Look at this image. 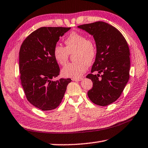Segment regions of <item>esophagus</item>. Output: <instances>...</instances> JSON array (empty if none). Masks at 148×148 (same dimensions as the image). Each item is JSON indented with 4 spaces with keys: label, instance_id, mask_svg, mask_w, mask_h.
Instances as JSON below:
<instances>
[{
    "label": "esophagus",
    "instance_id": "obj_1",
    "mask_svg": "<svg viewBox=\"0 0 148 148\" xmlns=\"http://www.w3.org/2000/svg\"><path fill=\"white\" fill-rule=\"evenodd\" d=\"M82 79H83V78H82V77H79V78H73V79H72V80H73V81H75V82L82 81Z\"/></svg>",
    "mask_w": 148,
    "mask_h": 148
}]
</instances>
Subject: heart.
I'll list each match as a JSON object with an SVG mask.
<instances>
[{"mask_svg":"<svg viewBox=\"0 0 148 148\" xmlns=\"http://www.w3.org/2000/svg\"><path fill=\"white\" fill-rule=\"evenodd\" d=\"M66 47L56 44L53 49L54 58L61 65L68 61L70 53L73 52V59L76 61L71 62L62 70L64 77L79 78L86 72L87 64L94 61L97 55V49L93 42L87 39L85 35L76 32L70 34L64 41Z\"/></svg>","mask_w":148,"mask_h":148,"instance_id":"1","label":"heart"}]
</instances>
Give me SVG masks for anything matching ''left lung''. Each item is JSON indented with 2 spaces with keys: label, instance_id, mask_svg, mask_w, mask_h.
<instances>
[{
  "label": "left lung",
  "instance_id": "8db88e82",
  "mask_svg": "<svg viewBox=\"0 0 148 148\" xmlns=\"http://www.w3.org/2000/svg\"><path fill=\"white\" fill-rule=\"evenodd\" d=\"M93 36L97 55L91 73L92 87L89 99L99 106H107L119 98L129 79L130 51L126 40L116 28L103 21L77 26ZM102 75L99 76V74Z\"/></svg>",
  "mask_w": 148,
  "mask_h": 148
}]
</instances>
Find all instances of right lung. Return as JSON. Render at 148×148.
Segmentation results:
<instances>
[{"label":"right lung","mask_w":148,"mask_h":148,"mask_svg":"<svg viewBox=\"0 0 148 148\" xmlns=\"http://www.w3.org/2000/svg\"><path fill=\"white\" fill-rule=\"evenodd\" d=\"M71 27H40L29 34L20 47V79L28 101L43 111L56 109L63 99L70 78L52 81L60 69L53 49Z\"/></svg>","instance_id":"add662e5"}]
</instances>
